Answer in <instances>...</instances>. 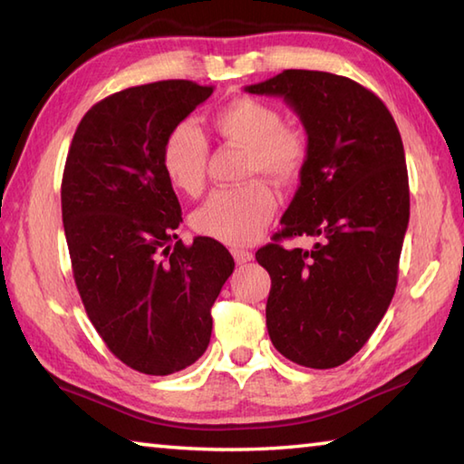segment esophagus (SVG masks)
Masks as SVG:
<instances>
[{
    "mask_svg": "<svg viewBox=\"0 0 464 464\" xmlns=\"http://www.w3.org/2000/svg\"><path fill=\"white\" fill-rule=\"evenodd\" d=\"M232 256L236 260V265H246V262H250L252 258H255V255H252L250 250H242V248H234L232 250Z\"/></svg>",
    "mask_w": 464,
    "mask_h": 464,
    "instance_id": "esophagus-1",
    "label": "esophagus"
}]
</instances>
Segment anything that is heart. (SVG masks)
<instances>
[{"mask_svg":"<svg viewBox=\"0 0 464 464\" xmlns=\"http://www.w3.org/2000/svg\"><path fill=\"white\" fill-rule=\"evenodd\" d=\"M216 133L246 150L244 173L291 183L309 160L303 130L285 125L281 111L252 96H240L214 112ZM208 143L194 123H179L165 137L161 165L173 188L198 196L206 186ZM276 209V196L266 183L250 181L240 188L218 189L191 216L198 234L216 242L242 246L255 242Z\"/></svg>","mask_w":464,"mask_h":464,"instance_id":"obj_1","label":"heart"}]
</instances>
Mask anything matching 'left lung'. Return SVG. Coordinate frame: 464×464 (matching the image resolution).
I'll list each match as a JSON object with an SVG mask.
<instances>
[{
	"label": "left lung",
	"instance_id": "obj_1",
	"mask_svg": "<svg viewBox=\"0 0 464 464\" xmlns=\"http://www.w3.org/2000/svg\"><path fill=\"white\" fill-rule=\"evenodd\" d=\"M244 91L281 96L309 141L283 230L256 252L273 281L270 341L304 368H337L372 337L396 291L410 220L400 130L386 104L345 76L285 70ZM295 235L318 242L311 251L277 244Z\"/></svg>",
	"mask_w": 464,
	"mask_h": 464
}]
</instances>
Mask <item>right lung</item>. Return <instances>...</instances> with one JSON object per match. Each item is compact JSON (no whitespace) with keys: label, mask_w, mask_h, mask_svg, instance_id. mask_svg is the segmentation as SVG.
Masks as SVG:
<instances>
[{"label":"right lung","mask_w":464,"mask_h":464,"mask_svg":"<svg viewBox=\"0 0 464 464\" xmlns=\"http://www.w3.org/2000/svg\"><path fill=\"white\" fill-rule=\"evenodd\" d=\"M214 86L161 81L96 102L63 178V222L86 314L121 362L169 375L198 362L234 270L220 242L178 238L181 208L161 165L165 137Z\"/></svg>","instance_id":"add662e5"}]
</instances>
